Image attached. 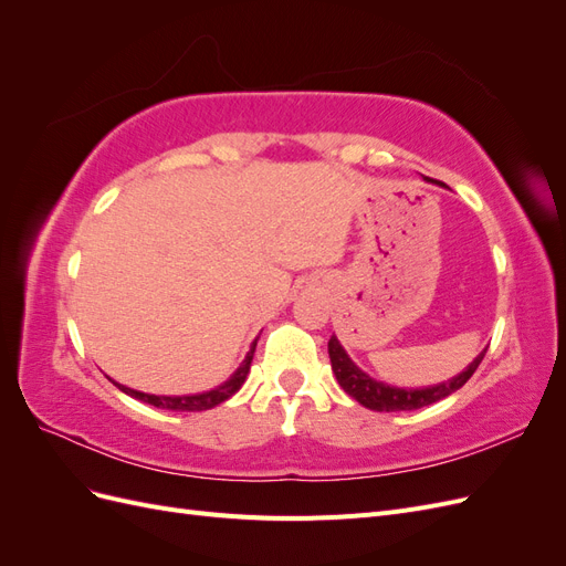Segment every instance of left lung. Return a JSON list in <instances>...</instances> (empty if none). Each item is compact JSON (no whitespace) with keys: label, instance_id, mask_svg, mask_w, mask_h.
<instances>
[{"label":"left lung","instance_id":"8db88e82","mask_svg":"<svg viewBox=\"0 0 566 566\" xmlns=\"http://www.w3.org/2000/svg\"><path fill=\"white\" fill-rule=\"evenodd\" d=\"M328 354H331V364H333L339 387L345 389L352 399H356L358 403L370 408V410H385V413H394V410H416V408L447 399L449 394L458 391L472 378L479 364H482L486 349L479 354L465 370L455 375L453 380L437 385V387H424V389H399V387L382 385L378 380H370L366 373H361L352 364V358L345 354V349H342L335 335L328 339Z\"/></svg>","mask_w":566,"mask_h":566}]
</instances>
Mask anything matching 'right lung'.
I'll return each mask as SVG.
<instances>
[{"instance_id": "1", "label": "right lung", "mask_w": 566, "mask_h": 566, "mask_svg": "<svg viewBox=\"0 0 566 566\" xmlns=\"http://www.w3.org/2000/svg\"><path fill=\"white\" fill-rule=\"evenodd\" d=\"M254 345L256 342H252V349L248 352L245 361L241 364V368H238L231 380H227L224 385H219L217 389L212 391H205V394H193V397H156V394H144V391H136V389H129V387H123L117 385V389H123L125 394H129V397L139 399L144 403H150L156 408H165V410H186V413H196V410H208V408H214L219 406L221 401H227L229 397H233V394L243 387L248 373H250V364H252V354H254Z\"/></svg>"}]
</instances>
